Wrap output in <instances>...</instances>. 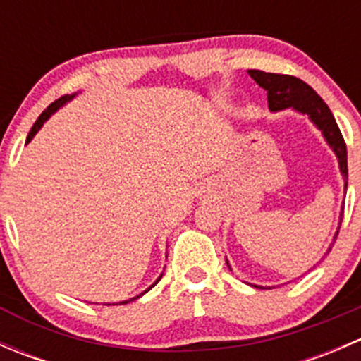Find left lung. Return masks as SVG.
I'll return each instance as SVG.
<instances>
[{"instance_id":"1","label":"left lung","mask_w":361,"mask_h":361,"mask_svg":"<svg viewBox=\"0 0 361 361\" xmlns=\"http://www.w3.org/2000/svg\"><path fill=\"white\" fill-rule=\"evenodd\" d=\"M248 73L262 89L267 90V103L272 111L285 110V108L292 106L295 110L311 116V120L318 126V129H322L323 136L329 141L332 150L336 152L338 166H341V173L344 176L345 187H348V150H345V141L342 137V133L338 129L332 111L326 106L325 101L316 94V90L309 87L305 82H302L300 78L292 75L265 73L260 71V69H248ZM338 228H341V225H338ZM336 239H334V243H336ZM332 246H330V250H332Z\"/></svg>"}]
</instances>
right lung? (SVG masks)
Returning <instances> with one entry per match:
<instances>
[{"mask_svg": "<svg viewBox=\"0 0 361 361\" xmlns=\"http://www.w3.org/2000/svg\"><path fill=\"white\" fill-rule=\"evenodd\" d=\"M68 99H69L68 96H63V97H59V99H56V101H54L52 104H49V106H47V110H43L42 115H39V116H38V120H36V122H35V126H32V127H31V130H29V134H27V140H25V143H29V141L32 140V136H35V134L38 133V129H39V127L43 126V122H45V120L49 118V116L52 115V113L56 111L57 108H59V106H63V104L66 103ZM157 281H159V279H157ZM150 288H152V286H150ZM150 288H148V290H150ZM137 297H140V295H137ZM137 297H134V298H137ZM134 298H130V300H134ZM122 304H127V300H126V302H122Z\"/></svg>", "mask_w": 361, "mask_h": 361, "instance_id": "right-lung-1", "label": "right lung"}]
</instances>
